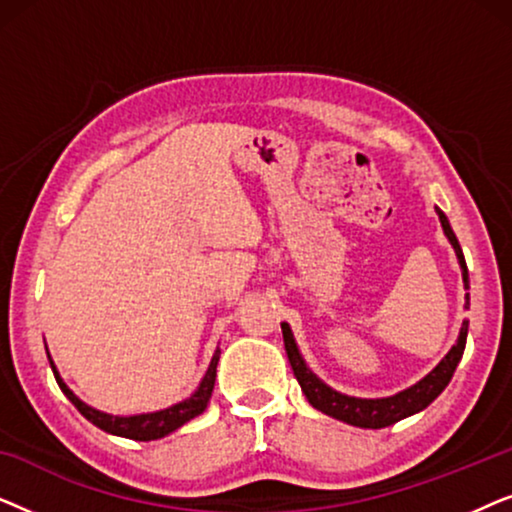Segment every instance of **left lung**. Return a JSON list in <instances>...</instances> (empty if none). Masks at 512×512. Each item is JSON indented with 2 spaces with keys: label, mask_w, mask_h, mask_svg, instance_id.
I'll list each match as a JSON object with an SVG mask.
<instances>
[{
  "label": "left lung",
  "mask_w": 512,
  "mask_h": 512,
  "mask_svg": "<svg viewBox=\"0 0 512 512\" xmlns=\"http://www.w3.org/2000/svg\"><path fill=\"white\" fill-rule=\"evenodd\" d=\"M436 214L440 219V226H443L445 237L450 240L454 254H457L461 279H464V289L468 291L471 286H468V268L464 261V251H461V247H459V240H457V235H454L447 216L440 212L438 207H436ZM468 300L471 298H468V293H466V305H464L466 310H468V305H471ZM282 333H284V347H286V354H289L293 375H296L300 389H303V394L307 401H310L312 408H317L319 412H324V415L333 417V419H340V422L361 426V429H384V426H391V424L401 422V419H405V417L422 412L426 405L436 401V398L440 396V391L450 384L454 370H457L461 356H464L468 321L461 324L457 342H454L450 352L443 356V361H440L429 375H424L422 380L412 384V387L398 391V394H394V396H384V398H356V396L340 394V391L328 387L324 380H319V377L314 375L310 368H307L303 354H300V349L296 345V338H293V333H291V326L286 324V321L282 324Z\"/></svg>",
  "instance_id": "left-lung-1"
}]
</instances>
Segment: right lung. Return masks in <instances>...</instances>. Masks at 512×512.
<instances>
[{
	"label": "right lung",
	"instance_id": "add662e5",
	"mask_svg": "<svg viewBox=\"0 0 512 512\" xmlns=\"http://www.w3.org/2000/svg\"><path fill=\"white\" fill-rule=\"evenodd\" d=\"M48 354V349H46ZM219 354L221 349H216L212 361H209V368L205 377H202L198 389L193 391L191 396L184 398V401L170 405V408L156 410V412H142V415H109V412H102L93 408V405L83 403L79 396L74 394L72 389L67 387L65 380H62L58 368L48 354V361H51L55 382L62 389L69 401L74 403V408L81 412L88 422H93L97 429L111 433V436H121V438H130V440H158L170 436L172 431H177L179 426H184L186 422H191L193 417H198L205 412L209 398H212L214 391V382H216V363H219Z\"/></svg>",
	"mask_w": 512,
	"mask_h": 512
}]
</instances>
